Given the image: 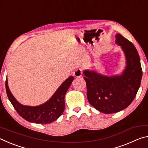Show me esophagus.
<instances>
[{
  "mask_svg": "<svg viewBox=\"0 0 148 148\" xmlns=\"http://www.w3.org/2000/svg\"><path fill=\"white\" fill-rule=\"evenodd\" d=\"M74 76L76 77H80L82 76V70L81 69H77L74 72Z\"/></svg>",
  "mask_w": 148,
  "mask_h": 148,
  "instance_id": "34e87169",
  "label": "esophagus"
}]
</instances>
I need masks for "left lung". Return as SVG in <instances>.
<instances>
[{"label":"left lung","mask_w":148,"mask_h":148,"mask_svg":"<svg viewBox=\"0 0 148 148\" xmlns=\"http://www.w3.org/2000/svg\"><path fill=\"white\" fill-rule=\"evenodd\" d=\"M126 59V66L119 75L107 76L95 71H84L88 101L104 114L116 113L133 101L141 84L142 71L139 55L132 42L121 34L116 35Z\"/></svg>","instance_id":"left-lung-1"}]
</instances>
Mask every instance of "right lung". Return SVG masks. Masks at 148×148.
<instances>
[{
  "label": "right lung",
  "instance_id": "add662e5",
  "mask_svg": "<svg viewBox=\"0 0 148 148\" xmlns=\"http://www.w3.org/2000/svg\"><path fill=\"white\" fill-rule=\"evenodd\" d=\"M73 79V76L68 77L48 101L39 106H25L19 103L12 94L8 87L7 79L6 80V93L14 108L23 119L34 123L48 124L56 121L63 113L65 107V94Z\"/></svg>",
  "mask_w": 148,
  "mask_h": 148
}]
</instances>
